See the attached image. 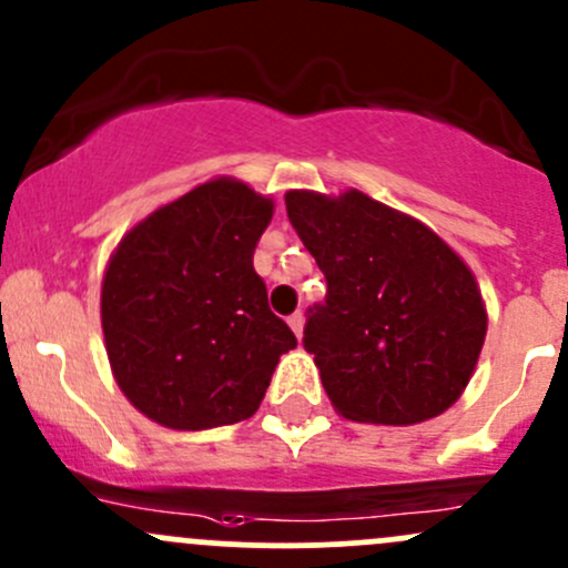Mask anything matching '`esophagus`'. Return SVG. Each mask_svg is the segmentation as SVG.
<instances>
[{
    "instance_id": "esophagus-1",
    "label": "esophagus",
    "mask_w": 568,
    "mask_h": 568,
    "mask_svg": "<svg viewBox=\"0 0 568 568\" xmlns=\"http://www.w3.org/2000/svg\"><path fill=\"white\" fill-rule=\"evenodd\" d=\"M286 323H290V327H292V331H295V336H297V338L303 336V314H301V312L292 314V317L286 320Z\"/></svg>"
}]
</instances>
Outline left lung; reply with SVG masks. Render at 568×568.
Wrapping results in <instances>:
<instances>
[{
    "mask_svg": "<svg viewBox=\"0 0 568 568\" xmlns=\"http://www.w3.org/2000/svg\"><path fill=\"white\" fill-rule=\"evenodd\" d=\"M286 215L325 273L303 347L333 410L410 426L446 413L476 372L487 306L440 235L364 191H286Z\"/></svg>",
    "mask_w": 568,
    "mask_h": 568,
    "instance_id": "8db88e82",
    "label": "left lung"
}]
</instances>
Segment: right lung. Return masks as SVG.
Masks as SVG:
<instances>
[{
	"label": "right lung",
	"instance_id": "obj_1",
	"mask_svg": "<svg viewBox=\"0 0 568 568\" xmlns=\"http://www.w3.org/2000/svg\"><path fill=\"white\" fill-rule=\"evenodd\" d=\"M273 199L215 178L153 210L109 256L101 325L116 385L166 429L256 413L295 333L267 306L254 248Z\"/></svg>",
	"mask_w": 568,
	"mask_h": 568
}]
</instances>
